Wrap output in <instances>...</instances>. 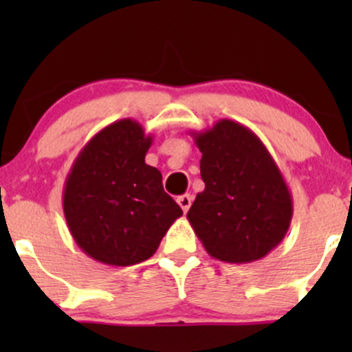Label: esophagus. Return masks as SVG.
<instances>
[{
  "instance_id": "esophagus-1",
  "label": "esophagus",
  "mask_w": 352,
  "mask_h": 352,
  "mask_svg": "<svg viewBox=\"0 0 352 352\" xmlns=\"http://www.w3.org/2000/svg\"><path fill=\"white\" fill-rule=\"evenodd\" d=\"M177 201H179L180 208L184 210V213H187L188 208H190V205H192V201H193V197L190 195V193H185V195H180L179 199H177Z\"/></svg>"
}]
</instances>
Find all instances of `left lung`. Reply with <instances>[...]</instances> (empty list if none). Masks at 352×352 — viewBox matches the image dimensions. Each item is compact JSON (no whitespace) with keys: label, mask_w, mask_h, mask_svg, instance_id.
I'll use <instances>...</instances> for the list:
<instances>
[{"label":"left lung","mask_w":352,"mask_h":352,"mask_svg":"<svg viewBox=\"0 0 352 352\" xmlns=\"http://www.w3.org/2000/svg\"><path fill=\"white\" fill-rule=\"evenodd\" d=\"M190 134L205 182L187 213L193 232L210 256L225 263L261 260L281 243L293 217L292 193L272 153L230 119Z\"/></svg>","instance_id":"left-lung-1"}]
</instances>
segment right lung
Segmentation results:
<instances>
[{
  "mask_svg": "<svg viewBox=\"0 0 352 352\" xmlns=\"http://www.w3.org/2000/svg\"><path fill=\"white\" fill-rule=\"evenodd\" d=\"M152 135L120 119L98 132L76 157L64 184L63 208L78 246L104 265L148 260L184 215L164 192L162 173L145 164Z\"/></svg>",
  "mask_w": 352,
  "mask_h": 352,
  "instance_id": "1",
  "label": "right lung"
}]
</instances>
